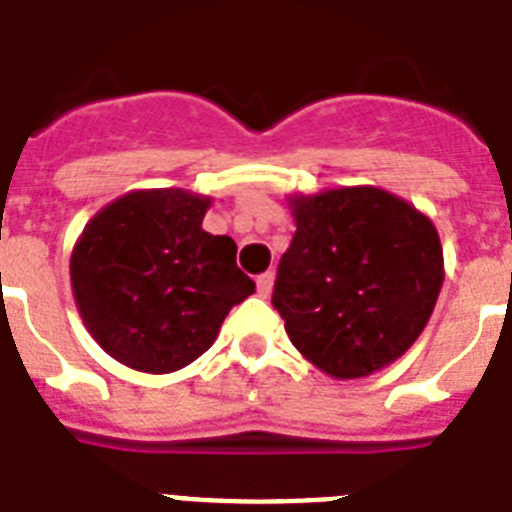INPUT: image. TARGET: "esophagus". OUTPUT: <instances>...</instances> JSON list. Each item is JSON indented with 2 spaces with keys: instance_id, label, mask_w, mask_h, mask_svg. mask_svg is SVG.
Returning <instances> with one entry per match:
<instances>
[{
  "instance_id": "esophagus-1",
  "label": "esophagus",
  "mask_w": 512,
  "mask_h": 512,
  "mask_svg": "<svg viewBox=\"0 0 512 512\" xmlns=\"http://www.w3.org/2000/svg\"><path fill=\"white\" fill-rule=\"evenodd\" d=\"M256 287H259V295L261 298H269L272 295V287H274V272H264L256 280Z\"/></svg>"
}]
</instances>
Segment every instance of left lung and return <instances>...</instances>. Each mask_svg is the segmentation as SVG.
<instances>
[{
	"mask_svg": "<svg viewBox=\"0 0 512 512\" xmlns=\"http://www.w3.org/2000/svg\"><path fill=\"white\" fill-rule=\"evenodd\" d=\"M295 235L272 303L298 353L332 379L405 356L437 306L445 256L434 222L377 185L290 193Z\"/></svg>",
	"mask_w": 512,
	"mask_h": 512,
	"instance_id": "1",
	"label": "left lung"
}]
</instances>
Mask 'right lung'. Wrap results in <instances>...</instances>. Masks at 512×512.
<instances>
[{"label": "right lung", "mask_w": 512, "mask_h": 512, "mask_svg": "<svg viewBox=\"0 0 512 512\" xmlns=\"http://www.w3.org/2000/svg\"><path fill=\"white\" fill-rule=\"evenodd\" d=\"M211 196L185 188L130 190L78 235L70 285L83 327L128 369L172 374L204 356L256 282L238 246L201 227Z\"/></svg>", "instance_id": "right-lung-1"}]
</instances>
